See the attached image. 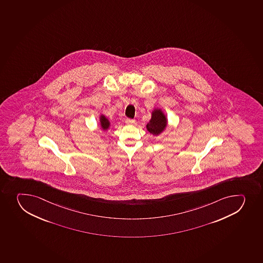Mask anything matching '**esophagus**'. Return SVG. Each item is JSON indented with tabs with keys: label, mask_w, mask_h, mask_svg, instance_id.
<instances>
[{
	"label": "esophagus",
	"mask_w": 263,
	"mask_h": 263,
	"mask_svg": "<svg viewBox=\"0 0 263 263\" xmlns=\"http://www.w3.org/2000/svg\"><path fill=\"white\" fill-rule=\"evenodd\" d=\"M136 122V120L135 119H130V118H127V119L125 120V122L127 123V124H133Z\"/></svg>",
	"instance_id": "1"
}]
</instances>
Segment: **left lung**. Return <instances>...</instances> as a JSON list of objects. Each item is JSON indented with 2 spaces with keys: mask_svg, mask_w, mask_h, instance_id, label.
<instances>
[{
  "mask_svg": "<svg viewBox=\"0 0 263 263\" xmlns=\"http://www.w3.org/2000/svg\"><path fill=\"white\" fill-rule=\"evenodd\" d=\"M166 125V117H164L163 112L160 109H154L151 121L146 125V128L150 133L158 136L165 128Z\"/></svg>",
  "mask_w": 263,
  "mask_h": 263,
  "instance_id": "left-lung-1",
  "label": "left lung"
}]
</instances>
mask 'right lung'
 <instances>
[{"instance_id":"right-lung-1","label":"right lung","mask_w":263,"mask_h":263,"mask_svg":"<svg viewBox=\"0 0 263 263\" xmlns=\"http://www.w3.org/2000/svg\"><path fill=\"white\" fill-rule=\"evenodd\" d=\"M100 122H101V126L104 129H108L109 127V122L108 120L105 118L104 116H101L100 117Z\"/></svg>"}]
</instances>
